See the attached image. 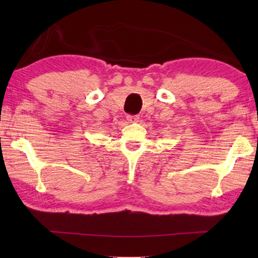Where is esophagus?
I'll list each match as a JSON object with an SVG mask.
<instances>
[{
  "label": "esophagus",
  "instance_id": "34e87169",
  "mask_svg": "<svg viewBox=\"0 0 258 258\" xmlns=\"http://www.w3.org/2000/svg\"><path fill=\"white\" fill-rule=\"evenodd\" d=\"M126 119H127L130 123H137V121H139V116H132V115H128L127 117H126Z\"/></svg>",
  "mask_w": 258,
  "mask_h": 258
}]
</instances>
